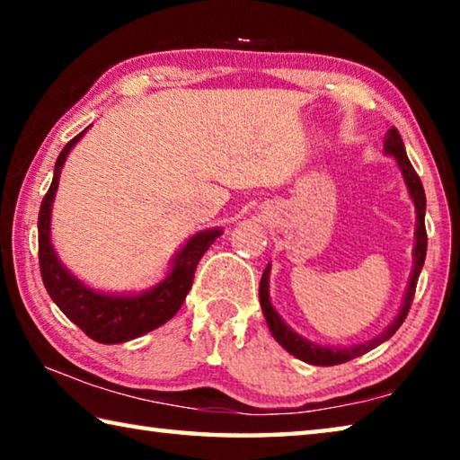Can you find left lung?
<instances>
[{
  "label": "left lung",
  "instance_id": "1",
  "mask_svg": "<svg viewBox=\"0 0 460 460\" xmlns=\"http://www.w3.org/2000/svg\"><path fill=\"white\" fill-rule=\"evenodd\" d=\"M384 152L387 155H392L398 162V168L403 176V182H406V189L410 192V199L416 207V233H414V252H411V258H414V263H411V274L408 279V288L406 294H403L402 306L398 316L389 323L384 332H379L377 337H373L371 341L359 342V345H349V347H329V345H318V342H313L302 337L296 331H292L290 326L284 323V318L276 313V308L271 306L270 300V271H271V263H268V268L263 270L261 282H260V305L263 310V316H266V323L270 326V332L274 334V339L282 345L288 353L294 355L296 359L310 363V365H321V367H331V365H341L355 359V357H361L365 353H369L371 349L379 347L381 342H385L387 339H392L395 331L400 329L402 323L406 321L408 310L411 300H414V292H416V284H418V276L422 271L424 260H426V245H428V237H426V227H424V217H426V194H424V186L420 182V176L416 174V170L411 168L406 147H403L400 131L392 128L385 134L384 139Z\"/></svg>",
  "mask_w": 460,
  "mask_h": 460
}]
</instances>
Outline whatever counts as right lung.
<instances>
[{
    "mask_svg": "<svg viewBox=\"0 0 460 460\" xmlns=\"http://www.w3.org/2000/svg\"><path fill=\"white\" fill-rule=\"evenodd\" d=\"M87 129L62 147L57 164H54L52 184L42 200L40 213H38V260H40V274L46 292L50 294L54 305L66 314L68 321H73L93 341L115 345V342L137 339L158 329L181 310L192 286L194 270L207 249L215 243V239L223 235V229L213 227L194 233L170 261L168 274L150 290L137 294H109L93 290L81 282L54 252L50 221L60 170L65 166L68 152L87 134Z\"/></svg>",
    "mask_w": 460,
    "mask_h": 460,
    "instance_id": "add662e5",
    "label": "right lung"
}]
</instances>
